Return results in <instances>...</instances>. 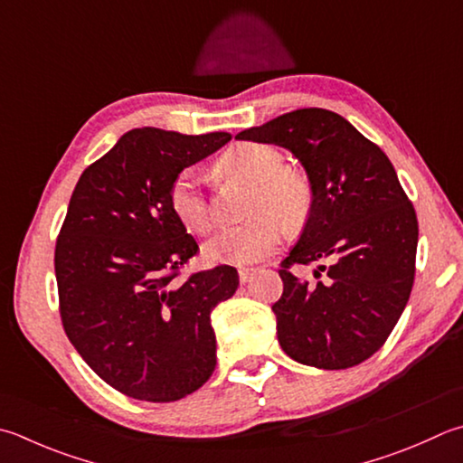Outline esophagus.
Returning a JSON list of instances; mask_svg holds the SVG:
<instances>
[{
  "label": "esophagus",
  "mask_w": 463,
  "mask_h": 463,
  "mask_svg": "<svg viewBox=\"0 0 463 463\" xmlns=\"http://www.w3.org/2000/svg\"><path fill=\"white\" fill-rule=\"evenodd\" d=\"M254 272H256V268H240V282L241 284H246V282H250L251 280V276H254Z\"/></svg>",
  "instance_id": "34e87169"
}]
</instances>
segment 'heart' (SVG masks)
<instances>
[{
    "label": "heart",
    "instance_id": "obj_1",
    "mask_svg": "<svg viewBox=\"0 0 463 463\" xmlns=\"http://www.w3.org/2000/svg\"><path fill=\"white\" fill-rule=\"evenodd\" d=\"M222 167L235 175L258 183L250 205L254 222L228 228L205 243V256L212 261L250 264L272 254L280 246L284 222H300L308 209L307 185L288 175L286 156L272 145L243 143L222 156ZM173 215L194 233H207L215 225V209L205 191V179L194 167L183 169L169 187Z\"/></svg>",
    "mask_w": 463,
    "mask_h": 463
}]
</instances>
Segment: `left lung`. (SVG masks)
I'll return each instance as SVG.
<instances>
[{
  "label": "left lung",
  "mask_w": 463,
  "mask_h": 463,
  "mask_svg": "<svg viewBox=\"0 0 463 463\" xmlns=\"http://www.w3.org/2000/svg\"><path fill=\"white\" fill-rule=\"evenodd\" d=\"M292 151L308 173L307 225L282 264L274 302L278 343L290 359L326 371L354 367L385 345L415 280L417 215L389 156L346 118L298 109L235 135ZM320 263L312 287L292 265Z\"/></svg>",
  "instance_id": "8db88e82"
}]
</instances>
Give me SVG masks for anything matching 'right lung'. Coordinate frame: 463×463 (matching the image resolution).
Instances as JSON below:
<instances>
[{
	"instance_id": "obj_1",
	"label": "right lung",
	"mask_w": 463,
	"mask_h": 463,
	"mask_svg": "<svg viewBox=\"0 0 463 463\" xmlns=\"http://www.w3.org/2000/svg\"><path fill=\"white\" fill-rule=\"evenodd\" d=\"M230 138L133 128L70 197L54 251L60 317L86 364L127 397L169 403L215 369L212 310L240 276L215 266L177 282L199 246L167 197L175 175Z\"/></svg>"
}]
</instances>
